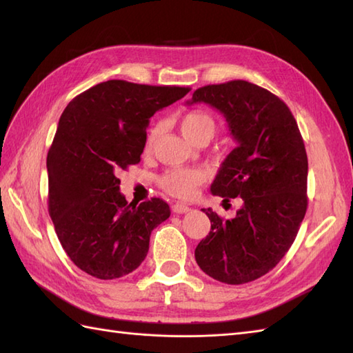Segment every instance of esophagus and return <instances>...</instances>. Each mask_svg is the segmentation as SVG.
I'll use <instances>...</instances> for the list:
<instances>
[{
    "instance_id": "obj_1",
    "label": "esophagus",
    "mask_w": 353,
    "mask_h": 353,
    "mask_svg": "<svg viewBox=\"0 0 353 353\" xmlns=\"http://www.w3.org/2000/svg\"><path fill=\"white\" fill-rule=\"evenodd\" d=\"M171 211L174 214H186V212L191 211V208L183 205V203H174L171 206Z\"/></svg>"
}]
</instances>
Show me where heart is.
<instances>
[{"label": "heart", "instance_id": "obj_1", "mask_svg": "<svg viewBox=\"0 0 353 353\" xmlns=\"http://www.w3.org/2000/svg\"><path fill=\"white\" fill-rule=\"evenodd\" d=\"M179 127L186 139L197 142L199 139H211L216 129L215 119L203 110L186 112L179 119ZM159 134V127L150 129L145 148L152 150ZM205 182V172L199 168H170L159 177L161 188L177 199H191L196 196L199 186Z\"/></svg>", "mask_w": 353, "mask_h": 353}]
</instances>
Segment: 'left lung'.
I'll return each mask as SVG.
<instances>
[{
  "label": "left lung",
  "mask_w": 353,
  "mask_h": 353,
  "mask_svg": "<svg viewBox=\"0 0 353 353\" xmlns=\"http://www.w3.org/2000/svg\"><path fill=\"white\" fill-rule=\"evenodd\" d=\"M220 110L238 145L221 163L211 191L224 200L241 197L235 219L201 209L211 232L196 249V261L214 279L239 285L277 265L308 206V157L294 117L279 97L245 80L208 85L191 101Z\"/></svg>",
  "instance_id": "1"
}]
</instances>
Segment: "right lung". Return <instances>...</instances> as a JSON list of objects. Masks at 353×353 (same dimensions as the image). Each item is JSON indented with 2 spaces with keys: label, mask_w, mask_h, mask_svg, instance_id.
<instances>
[{
  "label": "right lung",
  "mask_w": 353,
  "mask_h": 353,
  "mask_svg": "<svg viewBox=\"0 0 353 353\" xmlns=\"http://www.w3.org/2000/svg\"><path fill=\"white\" fill-rule=\"evenodd\" d=\"M190 88L109 80L70 101L47 156L48 212L70 259L99 279L137 270L170 216L162 199L127 203L117 171L141 161L147 125Z\"/></svg>",
  "instance_id": "1"
}]
</instances>
